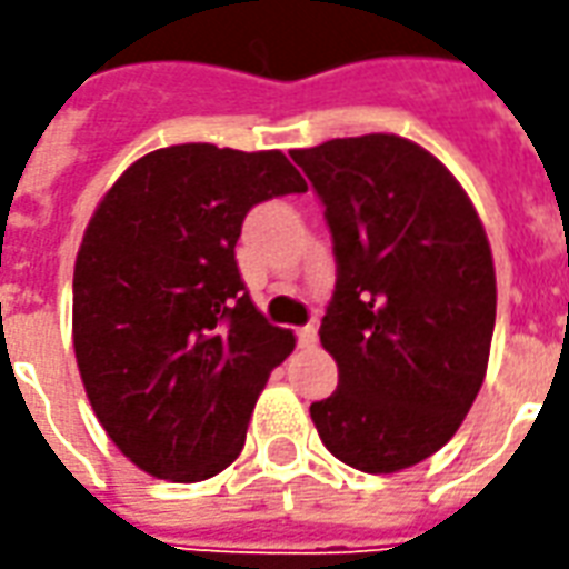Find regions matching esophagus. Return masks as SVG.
<instances>
[{
	"label": "esophagus",
	"mask_w": 569,
	"mask_h": 569,
	"mask_svg": "<svg viewBox=\"0 0 569 569\" xmlns=\"http://www.w3.org/2000/svg\"><path fill=\"white\" fill-rule=\"evenodd\" d=\"M298 345L301 347L317 345V326H305V329H298Z\"/></svg>",
	"instance_id": "34e87169"
}]
</instances>
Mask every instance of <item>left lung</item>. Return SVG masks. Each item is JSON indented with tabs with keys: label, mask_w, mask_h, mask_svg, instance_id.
Instances as JSON below:
<instances>
[{
	"label": "left lung",
	"mask_w": 569,
	"mask_h": 569,
	"mask_svg": "<svg viewBox=\"0 0 569 569\" xmlns=\"http://www.w3.org/2000/svg\"><path fill=\"white\" fill-rule=\"evenodd\" d=\"M335 240L320 326L338 390L310 406L322 445L359 472L427 460L488 371L497 273L485 224L445 163L396 133L292 149Z\"/></svg>",
	"instance_id": "8db88e82"
}]
</instances>
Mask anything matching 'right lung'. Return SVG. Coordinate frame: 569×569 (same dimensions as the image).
Returning <instances> with one entry per match:
<instances>
[{
  "label": "right lung",
  "mask_w": 569,
  "mask_h": 569,
  "mask_svg": "<svg viewBox=\"0 0 569 569\" xmlns=\"http://www.w3.org/2000/svg\"><path fill=\"white\" fill-rule=\"evenodd\" d=\"M308 191L283 151L186 142L118 176L81 237L72 347L84 393L118 451L167 481L237 460L271 371L296 335L261 317L234 247L247 212Z\"/></svg>",
  "instance_id": "add662e5"
}]
</instances>
